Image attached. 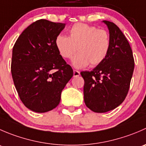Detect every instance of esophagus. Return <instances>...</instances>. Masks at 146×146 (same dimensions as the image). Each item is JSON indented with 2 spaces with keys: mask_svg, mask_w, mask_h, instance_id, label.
Here are the masks:
<instances>
[{
  "mask_svg": "<svg viewBox=\"0 0 146 146\" xmlns=\"http://www.w3.org/2000/svg\"><path fill=\"white\" fill-rule=\"evenodd\" d=\"M80 76V72H79L78 70H73V77H78V76Z\"/></svg>",
  "mask_w": 146,
  "mask_h": 146,
  "instance_id": "esophagus-1",
  "label": "esophagus"
}]
</instances>
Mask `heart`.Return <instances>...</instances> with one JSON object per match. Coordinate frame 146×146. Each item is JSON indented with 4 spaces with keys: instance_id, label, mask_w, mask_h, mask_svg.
<instances>
[{
    "instance_id": "b5f03b06",
    "label": "heart",
    "mask_w": 146,
    "mask_h": 146,
    "mask_svg": "<svg viewBox=\"0 0 146 146\" xmlns=\"http://www.w3.org/2000/svg\"><path fill=\"white\" fill-rule=\"evenodd\" d=\"M56 46L61 56L69 58L79 51L72 64L80 68L101 64L110 51L111 40L108 32L85 23H76L69 29V36L59 35L55 41Z\"/></svg>"
}]
</instances>
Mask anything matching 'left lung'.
<instances>
[{"label": "left lung", "instance_id": "obj_1", "mask_svg": "<svg viewBox=\"0 0 146 146\" xmlns=\"http://www.w3.org/2000/svg\"><path fill=\"white\" fill-rule=\"evenodd\" d=\"M110 31V51L105 59L91 71H82L84 101L94 112L104 113L120 105L130 88L134 58L129 42L120 29L104 20Z\"/></svg>", "mask_w": 146, "mask_h": 146}]
</instances>
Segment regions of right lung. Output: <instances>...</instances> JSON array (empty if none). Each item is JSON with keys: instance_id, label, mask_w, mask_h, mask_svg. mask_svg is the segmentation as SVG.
Segmentation results:
<instances>
[{"instance_id": "right-lung-1", "label": "right lung", "mask_w": 146, "mask_h": 146, "mask_svg": "<svg viewBox=\"0 0 146 146\" xmlns=\"http://www.w3.org/2000/svg\"><path fill=\"white\" fill-rule=\"evenodd\" d=\"M66 24L36 20L22 32L13 48L11 73L22 102L32 111L56 108L73 70L60 55L55 41Z\"/></svg>"}]
</instances>
